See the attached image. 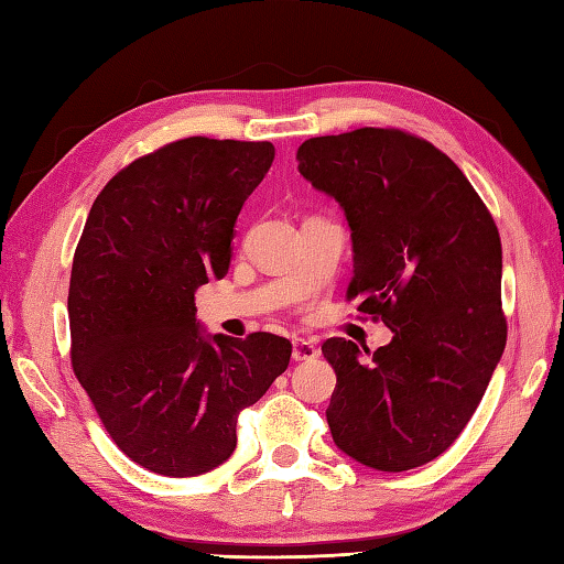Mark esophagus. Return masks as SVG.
<instances>
[{
    "label": "esophagus",
    "instance_id": "esophagus-1",
    "mask_svg": "<svg viewBox=\"0 0 564 564\" xmlns=\"http://www.w3.org/2000/svg\"><path fill=\"white\" fill-rule=\"evenodd\" d=\"M318 347L313 345V341H308V339H296L294 341V349H292V359L294 361H313V359H318Z\"/></svg>",
    "mask_w": 564,
    "mask_h": 564
}]
</instances>
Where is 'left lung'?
<instances>
[{
    "instance_id": "left-lung-1",
    "label": "left lung",
    "mask_w": 564,
    "mask_h": 564,
    "mask_svg": "<svg viewBox=\"0 0 564 564\" xmlns=\"http://www.w3.org/2000/svg\"><path fill=\"white\" fill-rule=\"evenodd\" d=\"M299 172L335 198L351 229L347 296L392 341L370 354L333 337L335 445L378 471L429 464L457 441L507 341L502 246L469 178L429 141L397 129L308 139Z\"/></svg>"
}]
</instances>
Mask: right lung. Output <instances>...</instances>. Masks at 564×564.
<instances>
[{
    "label": "right lung",
    "instance_id": "add662e5",
    "mask_svg": "<svg viewBox=\"0 0 564 564\" xmlns=\"http://www.w3.org/2000/svg\"><path fill=\"white\" fill-rule=\"evenodd\" d=\"M268 141L191 139L139 158L88 213L68 284L72 364L117 447L160 476L215 469L239 411L290 366V339L208 335L194 294L223 280Z\"/></svg>",
    "mask_w": 564,
    "mask_h": 564
}]
</instances>
